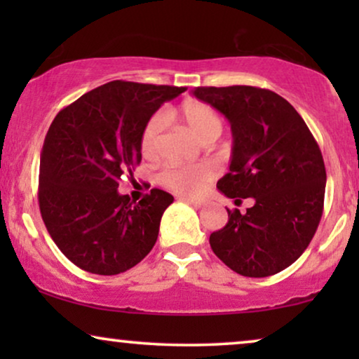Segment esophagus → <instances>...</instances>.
<instances>
[{
    "label": "esophagus",
    "instance_id": "obj_1",
    "mask_svg": "<svg viewBox=\"0 0 359 359\" xmlns=\"http://www.w3.org/2000/svg\"><path fill=\"white\" fill-rule=\"evenodd\" d=\"M183 201H186V203L194 205V208H203L204 205V199H193V198H181Z\"/></svg>",
    "mask_w": 359,
    "mask_h": 359
}]
</instances>
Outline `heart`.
I'll list each match as a JSON object with an SVG mask.
<instances>
[{
	"label": "heart",
	"instance_id": "obj_1",
	"mask_svg": "<svg viewBox=\"0 0 359 359\" xmlns=\"http://www.w3.org/2000/svg\"><path fill=\"white\" fill-rule=\"evenodd\" d=\"M173 117L183 121L194 137L203 144H212L224 130L222 117L212 106L203 101H184L173 111ZM163 127V117L151 116L140 132V151L145 158H154L158 154L160 132ZM215 168L210 163L193 166H165L158 173V183L163 188L180 194L194 196L203 193L214 180Z\"/></svg>",
	"mask_w": 359,
	"mask_h": 359
}]
</instances>
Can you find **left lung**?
<instances>
[{"mask_svg": "<svg viewBox=\"0 0 359 359\" xmlns=\"http://www.w3.org/2000/svg\"><path fill=\"white\" fill-rule=\"evenodd\" d=\"M193 95L232 127V160L219 191L235 204L252 199L247 212L227 209L229 222L210 233V248L242 276L283 271L309 247L322 219L327 173L316 139L274 91L198 86Z\"/></svg>", "mask_w": 359, "mask_h": 359, "instance_id": "obj_1", "label": "left lung"}]
</instances>
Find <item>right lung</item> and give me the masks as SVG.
<instances>
[{"instance_id": "add662e5", "label": "right lung", "mask_w": 359, "mask_h": 359, "mask_svg": "<svg viewBox=\"0 0 359 359\" xmlns=\"http://www.w3.org/2000/svg\"><path fill=\"white\" fill-rule=\"evenodd\" d=\"M186 88L116 80L55 116L41 151L39 208L60 252L78 268L112 276L140 263L158 237L173 196L150 189L139 203L119 194L142 161L140 132Z\"/></svg>"}]
</instances>
